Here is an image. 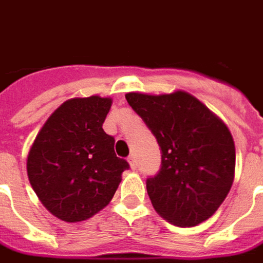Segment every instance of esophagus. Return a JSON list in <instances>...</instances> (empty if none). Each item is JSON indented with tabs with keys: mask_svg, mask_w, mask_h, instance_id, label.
<instances>
[{
	"mask_svg": "<svg viewBox=\"0 0 263 263\" xmlns=\"http://www.w3.org/2000/svg\"><path fill=\"white\" fill-rule=\"evenodd\" d=\"M128 162H129V165H131L132 169H135V167H137V163H135V158H134V155H129V156H128Z\"/></svg>",
	"mask_w": 263,
	"mask_h": 263,
	"instance_id": "esophagus-1",
	"label": "esophagus"
}]
</instances>
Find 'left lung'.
<instances>
[{
    "label": "left lung",
    "instance_id": "8db88e82",
    "mask_svg": "<svg viewBox=\"0 0 263 263\" xmlns=\"http://www.w3.org/2000/svg\"><path fill=\"white\" fill-rule=\"evenodd\" d=\"M125 98L159 143L160 169L146 179L155 210L180 227L210 218L234 180L235 146L226 124L189 92Z\"/></svg>",
    "mask_w": 263,
    "mask_h": 263
}]
</instances>
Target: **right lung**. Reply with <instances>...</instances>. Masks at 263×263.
<instances>
[{
  "mask_svg": "<svg viewBox=\"0 0 263 263\" xmlns=\"http://www.w3.org/2000/svg\"><path fill=\"white\" fill-rule=\"evenodd\" d=\"M111 98H71L45 122L28 155V177L58 218L77 222L111 201L129 163L115 155L103 124Z\"/></svg>",
  "mask_w": 263,
  "mask_h": 263,
  "instance_id": "add662e5",
  "label": "right lung"
}]
</instances>
